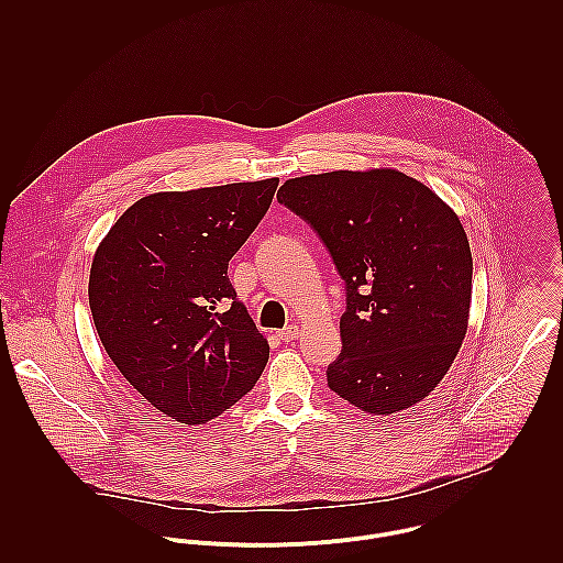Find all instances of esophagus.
I'll list each match as a JSON object with an SVG mask.
<instances>
[{
  "mask_svg": "<svg viewBox=\"0 0 563 563\" xmlns=\"http://www.w3.org/2000/svg\"><path fill=\"white\" fill-rule=\"evenodd\" d=\"M277 335H279V340H284V342H292V340L299 338V324H288V327L279 329Z\"/></svg>",
  "mask_w": 563,
  "mask_h": 563,
  "instance_id": "34e87169",
  "label": "esophagus"
}]
</instances>
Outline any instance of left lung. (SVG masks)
Returning a JSON list of instances; mask_svg holds the SVG:
<instances>
[{"label":"left lung","instance_id":"left-lung-1","mask_svg":"<svg viewBox=\"0 0 563 563\" xmlns=\"http://www.w3.org/2000/svg\"><path fill=\"white\" fill-rule=\"evenodd\" d=\"M277 201L314 228L346 284L329 388L373 416L429 397L468 329L473 255L457 214L397 168L295 177Z\"/></svg>","mask_w":563,"mask_h":563}]
</instances>
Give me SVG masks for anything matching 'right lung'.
<instances>
[{"label":"right lung","instance_id":"1","mask_svg":"<svg viewBox=\"0 0 563 563\" xmlns=\"http://www.w3.org/2000/svg\"><path fill=\"white\" fill-rule=\"evenodd\" d=\"M279 179L154 192L99 242L88 303L121 375L168 418L208 422L255 386L268 342L236 299L228 264Z\"/></svg>","mask_w":563,"mask_h":563}]
</instances>
